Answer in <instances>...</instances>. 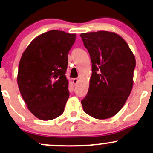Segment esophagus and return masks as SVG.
Listing matches in <instances>:
<instances>
[{
    "label": "esophagus",
    "mask_w": 153,
    "mask_h": 153,
    "mask_svg": "<svg viewBox=\"0 0 153 153\" xmlns=\"http://www.w3.org/2000/svg\"><path fill=\"white\" fill-rule=\"evenodd\" d=\"M73 84L75 85H77L78 84V78H73Z\"/></svg>",
    "instance_id": "esophagus-1"
}]
</instances>
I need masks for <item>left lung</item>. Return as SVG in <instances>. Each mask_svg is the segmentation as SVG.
<instances>
[{
	"label": "left lung",
	"mask_w": 153,
	"mask_h": 153,
	"mask_svg": "<svg viewBox=\"0 0 153 153\" xmlns=\"http://www.w3.org/2000/svg\"><path fill=\"white\" fill-rule=\"evenodd\" d=\"M92 62L88 92L81 100L83 110L96 119L118 113L131 93L135 58L123 38L113 32L80 35Z\"/></svg>",
	"instance_id": "obj_1"
}]
</instances>
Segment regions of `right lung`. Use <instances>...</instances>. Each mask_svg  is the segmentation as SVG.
<instances>
[{"mask_svg": "<svg viewBox=\"0 0 153 153\" xmlns=\"http://www.w3.org/2000/svg\"><path fill=\"white\" fill-rule=\"evenodd\" d=\"M75 40V34L50 30L36 37L22 55L18 88L27 108L38 119L51 120L64 112L69 97L68 55Z\"/></svg>", "mask_w": 153, "mask_h": 153, "instance_id": "right-lung-1", "label": "right lung"}]
</instances>
